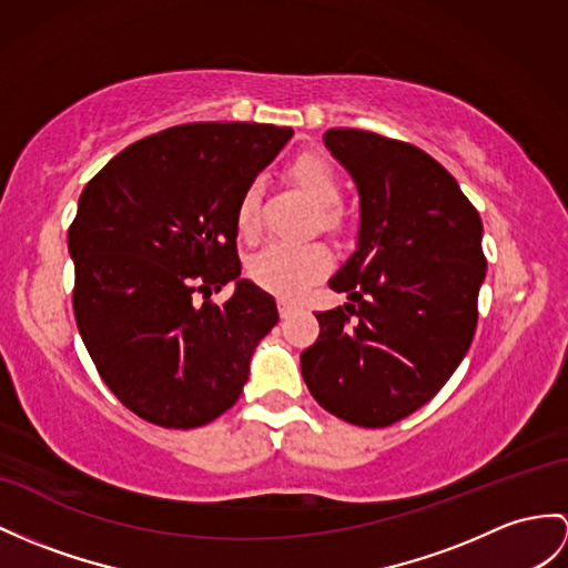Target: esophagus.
<instances>
[{
    "label": "esophagus",
    "instance_id": "esophagus-1",
    "mask_svg": "<svg viewBox=\"0 0 568 568\" xmlns=\"http://www.w3.org/2000/svg\"><path fill=\"white\" fill-rule=\"evenodd\" d=\"M276 308H280V315H282V317H292V315L298 311L296 303L284 301V298H280V303H276Z\"/></svg>",
    "mask_w": 568,
    "mask_h": 568
}]
</instances>
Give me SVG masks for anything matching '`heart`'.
<instances>
[{
	"label": "heart",
	"instance_id": "1",
	"mask_svg": "<svg viewBox=\"0 0 568 568\" xmlns=\"http://www.w3.org/2000/svg\"><path fill=\"white\" fill-rule=\"evenodd\" d=\"M292 178L296 180V185L306 192L308 200L317 210L335 212L342 204L339 175L325 159L301 156L292 165ZM260 183H251L243 190L236 206V229L241 233V239L245 241H255L260 233ZM323 224H332V214H323ZM329 267L332 257L327 253V247L323 245L311 243L292 247L274 243L251 260L247 274H251V280L260 288H265V292L284 298H296L303 292H308L317 280H323Z\"/></svg>",
	"mask_w": 568,
	"mask_h": 568
}]
</instances>
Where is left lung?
<instances>
[{
    "label": "left lung",
    "instance_id": "obj_1",
    "mask_svg": "<svg viewBox=\"0 0 568 568\" xmlns=\"http://www.w3.org/2000/svg\"><path fill=\"white\" fill-rule=\"evenodd\" d=\"M325 146L354 178L362 224L354 255L329 280L344 308L315 313L301 373L335 417L390 426L426 405L460 366L487 272L481 219L426 151L366 130H327Z\"/></svg>",
    "mask_w": 568,
    "mask_h": 568
}]
</instances>
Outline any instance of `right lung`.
<instances>
[{"instance_id":"add662e5","label":"right lung","mask_w":568,"mask_h":568,"mask_svg":"<svg viewBox=\"0 0 568 568\" xmlns=\"http://www.w3.org/2000/svg\"><path fill=\"white\" fill-rule=\"evenodd\" d=\"M292 134L178 124L120 151L81 192L67 233L77 327L103 383L144 422L197 428L241 397L280 313L239 280L236 206ZM229 281L237 292L216 307L205 296Z\"/></svg>"}]
</instances>
